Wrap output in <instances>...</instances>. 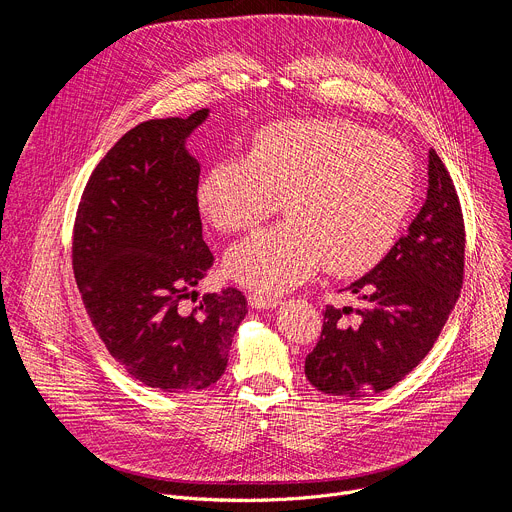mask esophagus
<instances>
[{
  "instance_id": "esophagus-1",
  "label": "esophagus",
  "mask_w": 512,
  "mask_h": 512,
  "mask_svg": "<svg viewBox=\"0 0 512 512\" xmlns=\"http://www.w3.org/2000/svg\"><path fill=\"white\" fill-rule=\"evenodd\" d=\"M249 306L251 308H257V310H269V308H275L279 304V298L275 296H265V294H257V291H253V294H249Z\"/></svg>"
}]
</instances>
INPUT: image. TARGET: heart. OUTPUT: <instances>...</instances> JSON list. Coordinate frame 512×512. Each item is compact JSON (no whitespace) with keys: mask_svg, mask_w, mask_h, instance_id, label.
<instances>
[{"mask_svg":"<svg viewBox=\"0 0 512 512\" xmlns=\"http://www.w3.org/2000/svg\"><path fill=\"white\" fill-rule=\"evenodd\" d=\"M413 160L397 141L338 119H298L257 131L245 156L214 160L196 200L221 231L287 221L237 243L227 273L259 291H285L322 265L360 275L393 247L413 204Z\"/></svg>","mask_w":512,"mask_h":512,"instance_id":"1","label":"heart"}]
</instances>
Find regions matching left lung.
Returning a JSON list of instances; mask_svg holds the SVG:
<instances>
[{
    "label": "left lung",
    "instance_id": "1",
    "mask_svg": "<svg viewBox=\"0 0 512 512\" xmlns=\"http://www.w3.org/2000/svg\"><path fill=\"white\" fill-rule=\"evenodd\" d=\"M427 198L407 235L346 291L358 308L326 306L322 336L306 356V377L348 399L381 393L431 350L464 279L466 233L454 182L433 150Z\"/></svg>",
    "mask_w": 512,
    "mask_h": 512
}]
</instances>
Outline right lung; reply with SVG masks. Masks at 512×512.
<instances>
[{
    "instance_id": "obj_1",
    "label": "right lung",
    "mask_w": 512,
    "mask_h": 512,
    "mask_svg": "<svg viewBox=\"0 0 512 512\" xmlns=\"http://www.w3.org/2000/svg\"><path fill=\"white\" fill-rule=\"evenodd\" d=\"M208 109L127 131L93 170L72 235V269L109 354L139 383L190 393L223 377L247 316L235 287L184 300L214 257L202 239L200 164L186 150Z\"/></svg>"
}]
</instances>
